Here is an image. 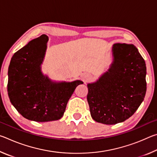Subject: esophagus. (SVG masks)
I'll list each match as a JSON object with an SVG mask.
<instances>
[{"label": "esophagus", "mask_w": 157, "mask_h": 157, "mask_svg": "<svg viewBox=\"0 0 157 157\" xmlns=\"http://www.w3.org/2000/svg\"><path fill=\"white\" fill-rule=\"evenodd\" d=\"M83 79L85 82H87V81H89L90 79H91V76H90L89 75H83Z\"/></svg>", "instance_id": "obj_1"}]
</instances>
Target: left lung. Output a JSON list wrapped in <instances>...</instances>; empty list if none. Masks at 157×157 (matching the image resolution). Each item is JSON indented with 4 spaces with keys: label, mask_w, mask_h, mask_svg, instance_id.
Returning a JSON list of instances; mask_svg holds the SVG:
<instances>
[{
    "label": "left lung",
    "mask_w": 157,
    "mask_h": 157,
    "mask_svg": "<svg viewBox=\"0 0 157 157\" xmlns=\"http://www.w3.org/2000/svg\"><path fill=\"white\" fill-rule=\"evenodd\" d=\"M113 62L97 81L87 84L92 118L98 123L115 124L135 113L144 100L145 60L133 44H115Z\"/></svg>",
    "instance_id": "1"
}]
</instances>
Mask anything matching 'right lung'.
I'll use <instances>...</instances> for the list:
<instances>
[{
    "label": "right lung",
    "instance_id": "right-lung-1",
    "mask_svg": "<svg viewBox=\"0 0 157 157\" xmlns=\"http://www.w3.org/2000/svg\"><path fill=\"white\" fill-rule=\"evenodd\" d=\"M48 37L33 39L13 55L7 91L12 105L25 118L36 122L59 120L81 80L53 82L41 71Z\"/></svg>",
    "mask_w": 157,
    "mask_h": 157
}]
</instances>
